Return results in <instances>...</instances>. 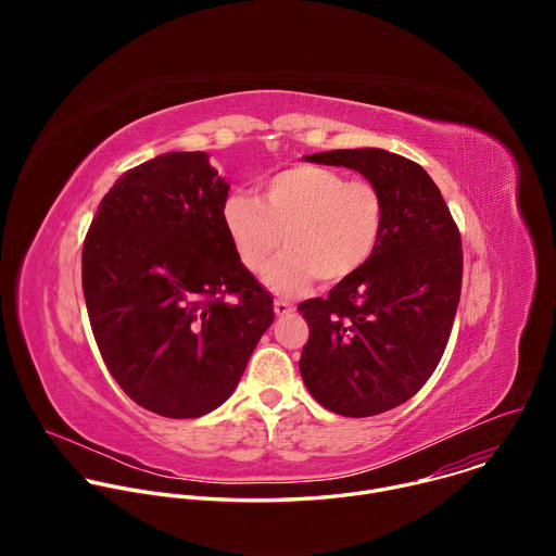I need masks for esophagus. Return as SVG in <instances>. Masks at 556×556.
I'll return each mask as SVG.
<instances>
[{
    "mask_svg": "<svg viewBox=\"0 0 556 556\" xmlns=\"http://www.w3.org/2000/svg\"><path fill=\"white\" fill-rule=\"evenodd\" d=\"M294 309V305L290 303V301H286V299H277L275 301V314L277 316H286V314H290Z\"/></svg>",
    "mask_w": 556,
    "mask_h": 556,
    "instance_id": "esophagus-1",
    "label": "esophagus"
}]
</instances>
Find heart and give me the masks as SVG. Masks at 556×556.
Wrapping results in <instances>:
<instances>
[{
    "label": "heart",
    "mask_w": 556,
    "mask_h": 556,
    "mask_svg": "<svg viewBox=\"0 0 556 556\" xmlns=\"http://www.w3.org/2000/svg\"><path fill=\"white\" fill-rule=\"evenodd\" d=\"M222 226L240 264L262 275L281 242L288 251L264 281L277 294H296L314 277L337 283L376 253L384 200L376 185L328 167L296 165L260 185V200L235 191L222 202Z\"/></svg>",
    "instance_id": "1"
}]
</instances>
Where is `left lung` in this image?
I'll return each mask as SVG.
<instances>
[{"instance_id":"left-lung-1","label":"left lung","mask_w":556,"mask_h":556,"mask_svg":"<svg viewBox=\"0 0 556 556\" xmlns=\"http://www.w3.org/2000/svg\"><path fill=\"white\" fill-rule=\"evenodd\" d=\"M305 161L354 169L384 200L371 260L328 299L299 305L309 328L299 371L312 399L369 418L407 403L435 371L459 303L462 237L435 182L405 155L365 147Z\"/></svg>"}]
</instances>
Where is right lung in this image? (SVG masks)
Listing matches in <instances>:
<instances>
[{
  "instance_id": "1",
  "label": "right lung",
  "mask_w": 556,
  "mask_h": 556,
  "mask_svg": "<svg viewBox=\"0 0 556 556\" xmlns=\"http://www.w3.org/2000/svg\"><path fill=\"white\" fill-rule=\"evenodd\" d=\"M226 195L208 153H163L114 182L86 235L81 277L99 352L129 399L157 416L219 407L275 319L270 292L224 232Z\"/></svg>"
}]
</instances>
